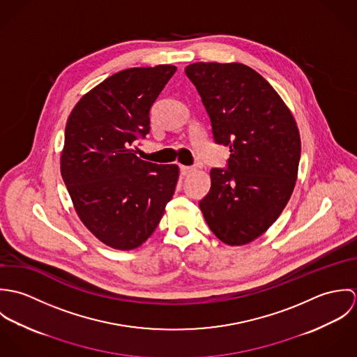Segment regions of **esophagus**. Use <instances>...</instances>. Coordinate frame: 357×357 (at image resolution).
Segmentation results:
<instances>
[{
  "label": "esophagus",
  "instance_id": "obj_1",
  "mask_svg": "<svg viewBox=\"0 0 357 357\" xmlns=\"http://www.w3.org/2000/svg\"><path fill=\"white\" fill-rule=\"evenodd\" d=\"M180 170H181V173H183L184 176H188V174H191V173L195 172V167H194V166H184V165H181V166H180Z\"/></svg>",
  "mask_w": 357,
  "mask_h": 357
}]
</instances>
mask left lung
Returning <instances> with one entry per match:
<instances>
[{"instance_id": "8db88e82", "label": "left lung", "mask_w": 357, "mask_h": 357, "mask_svg": "<svg viewBox=\"0 0 357 357\" xmlns=\"http://www.w3.org/2000/svg\"><path fill=\"white\" fill-rule=\"evenodd\" d=\"M185 74L202 98L217 144L229 146L228 169L210 170L199 202L211 232L229 246L261 236L289 202L298 174L296 119L269 82L242 63H194Z\"/></svg>"}]
</instances>
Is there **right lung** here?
I'll return each mask as SVG.
<instances>
[{"label":"right lung","instance_id":"obj_1","mask_svg":"<svg viewBox=\"0 0 357 357\" xmlns=\"http://www.w3.org/2000/svg\"><path fill=\"white\" fill-rule=\"evenodd\" d=\"M176 70L159 64L112 74L67 119L63 181L84 225L112 249L143 245L174 194L178 166L143 160L132 147L150 133V109Z\"/></svg>","mask_w":357,"mask_h":357}]
</instances>
